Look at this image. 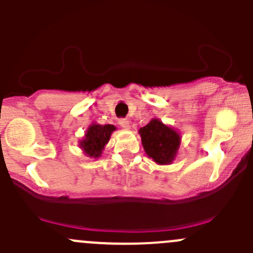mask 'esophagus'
<instances>
[{
    "mask_svg": "<svg viewBox=\"0 0 253 253\" xmlns=\"http://www.w3.org/2000/svg\"><path fill=\"white\" fill-rule=\"evenodd\" d=\"M119 125L122 127V128H128L129 127V121L127 119H120Z\"/></svg>",
    "mask_w": 253,
    "mask_h": 253,
    "instance_id": "1",
    "label": "esophagus"
}]
</instances>
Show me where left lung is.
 I'll return each mask as SVG.
<instances>
[{
    "label": "left lung",
    "mask_w": 253,
    "mask_h": 253,
    "mask_svg": "<svg viewBox=\"0 0 253 253\" xmlns=\"http://www.w3.org/2000/svg\"><path fill=\"white\" fill-rule=\"evenodd\" d=\"M139 133L145 153L155 163L165 165L174 160L180 147V136L171 127L165 126L159 120H152L139 129Z\"/></svg>",
    "instance_id": "left-lung-1"
}]
</instances>
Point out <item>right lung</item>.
<instances>
[{
	"label": "right lung",
	"instance_id": "obj_1",
	"mask_svg": "<svg viewBox=\"0 0 253 253\" xmlns=\"http://www.w3.org/2000/svg\"><path fill=\"white\" fill-rule=\"evenodd\" d=\"M115 126L112 125H91L89 126L85 133V138L81 142V147L88 157L98 158L100 157L104 147L110 139L112 132L115 131Z\"/></svg>",
	"mask_w": 253,
	"mask_h": 253
}]
</instances>
